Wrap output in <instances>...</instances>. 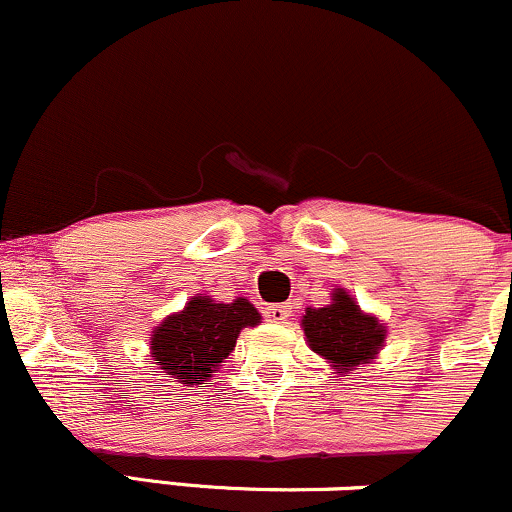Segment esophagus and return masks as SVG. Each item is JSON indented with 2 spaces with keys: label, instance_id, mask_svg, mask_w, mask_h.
Here are the masks:
<instances>
[{
  "label": "esophagus",
  "instance_id": "obj_1",
  "mask_svg": "<svg viewBox=\"0 0 512 512\" xmlns=\"http://www.w3.org/2000/svg\"><path fill=\"white\" fill-rule=\"evenodd\" d=\"M267 318L272 320V323H284L286 318H289V306L286 303H272V306H267Z\"/></svg>",
  "mask_w": 512,
  "mask_h": 512
}]
</instances>
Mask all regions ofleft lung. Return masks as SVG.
<instances>
[{
	"instance_id": "8db88e82",
	"label": "left lung",
	"mask_w": 512,
	"mask_h": 512,
	"mask_svg": "<svg viewBox=\"0 0 512 512\" xmlns=\"http://www.w3.org/2000/svg\"><path fill=\"white\" fill-rule=\"evenodd\" d=\"M303 333L311 350L330 359L338 372H352L357 364L374 359L384 342V325L364 316L345 291H335L330 306L308 308Z\"/></svg>"
}]
</instances>
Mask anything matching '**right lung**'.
<instances>
[{"mask_svg": "<svg viewBox=\"0 0 512 512\" xmlns=\"http://www.w3.org/2000/svg\"><path fill=\"white\" fill-rule=\"evenodd\" d=\"M257 323L260 313L247 299L213 303L206 296H196L182 313H174L155 328L150 350L155 364L174 379L201 384L233 352L240 330Z\"/></svg>", "mask_w": 512, "mask_h": 512, "instance_id": "1", "label": "right lung"}]
</instances>
